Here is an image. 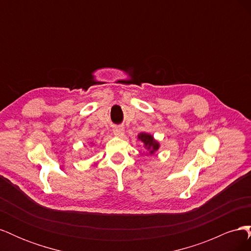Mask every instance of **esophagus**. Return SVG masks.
<instances>
[{"mask_svg":"<svg viewBox=\"0 0 251 251\" xmlns=\"http://www.w3.org/2000/svg\"><path fill=\"white\" fill-rule=\"evenodd\" d=\"M113 133H114V135H116V136H123L125 134V130H124V128H120V127H115L113 130Z\"/></svg>","mask_w":251,"mask_h":251,"instance_id":"1","label":"esophagus"}]
</instances>
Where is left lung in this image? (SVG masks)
<instances>
[{
    "mask_svg": "<svg viewBox=\"0 0 251 251\" xmlns=\"http://www.w3.org/2000/svg\"><path fill=\"white\" fill-rule=\"evenodd\" d=\"M138 139L144 144V148H146L150 154H154L156 151L159 149V142L154 139L153 136L148 133H140L138 135Z\"/></svg>",
    "mask_w": 251,
    "mask_h": 251,
    "instance_id": "1",
    "label": "left lung"
}]
</instances>
